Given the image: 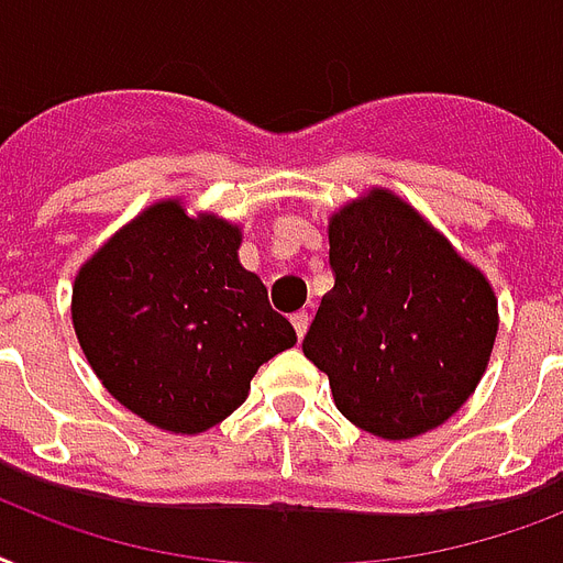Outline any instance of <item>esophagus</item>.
Instances as JSON below:
<instances>
[{
    "instance_id": "1",
    "label": "esophagus",
    "mask_w": 563,
    "mask_h": 563,
    "mask_svg": "<svg viewBox=\"0 0 563 563\" xmlns=\"http://www.w3.org/2000/svg\"><path fill=\"white\" fill-rule=\"evenodd\" d=\"M290 322H294L296 338H305V331H308V322H311V317H308V311H296L294 317H290Z\"/></svg>"
}]
</instances>
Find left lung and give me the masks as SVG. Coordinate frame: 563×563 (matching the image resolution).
Segmentation results:
<instances>
[{"label": "left lung", "instance_id": "8db88e82", "mask_svg": "<svg viewBox=\"0 0 563 563\" xmlns=\"http://www.w3.org/2000/svg\"><path fill=\"white\" fill-rule=\"evenodd\" d=\"M329 246L334 287L302 352L329 376L338 411L387 440L449 420L494 350L496 296L485 276L385 190L334 213Z\"/></svg>", "mask_w": 563, "mask_h": 563}]
</instances>
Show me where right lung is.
<instances>
[{
	"label": "right lung",
	"instance_id": "1",
	"mask_svg": "<svg viewBox=\"0 0 563 563\" xmlns=\"http://www.w3.org/2000/svg\"><path fill=\"white\" fill-rule=\"evenodd\" d=\"M241 232L152 205L87 261L73 325L108 394L152 426L196 434L246 399L252 376L296 343L267 287L238 261Z\"/></svg>",
	"mask_w": 563,
	"mask_h": 563
}]
</instances>
